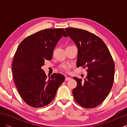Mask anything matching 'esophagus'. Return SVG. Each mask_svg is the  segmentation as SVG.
Wrapping results in <instances>:
<instances>
[{"label":"esophagus","instance_id":"esophagus-1","mask_svg":"<svg viewBox=\"0 0 127 127\" xmlns=\"http://www.w3.org/2000/svg\"><path fill=\"white\" fill-rule=\"evenodd\" d=\"M71 80V78L69 77H66L65 79V81H68V80Z\"/></svg>","mask_w":127,"mask_h":127}]
</instances>
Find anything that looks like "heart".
<instances>
[{
  "label": "heart",
  "instance_id": "b5f03b06",
  "mask_svg": "<svg viewBox=\"0 0 127 127\" xmlns=\"http://www.w3.org/2000/svg\"><path fill=\"white\" fill-rule=\"evenodd\" d=\"M69 68H70V66L69 65H64L63 66V68L64 70H68Z\"/></svg>",
  "mask_w": 127,
  "mask_h": 127
}]
</instances>
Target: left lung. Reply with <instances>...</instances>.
<instances>
[{"instance_id":"obj_1","label":"left lung","mask_w":127,"mask_h":127,"mask_svg":"<svg viewBox=\"0 0 127 127\" xmlns=\"http://www.w3.org/2000/svg\"><path fill=\"white\" fill-rule=\"evenodd\" d=\"M65 31L77 48L76 66L87 68V74L82 79L74 77L76 87L72 91L74 99L87 109L100 104L111 90L115 64L108 48L102 40L87 31L68 28Z\"/></svg>"}]
</instances>
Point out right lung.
Here are the masks:
<instances>
[{"instance_id":"obj_1","label":"right lung","mask_w":127,"mask_h":127,"mask_svg":"<svg viewBox=\"0 0 127 127\" xmlns=\"http://www.w3.org/2000/svg\"><path fill=\"white\" fill-rule=\"evenodd\" d=\"M62 36L63 28L46 29L27 37L19 45L13 58L12 71L16 87L29 106L41 107L52 101L65 77L53 73L48 78L41 69L45 60H51Z\"/></svg>"}]
</instances>
